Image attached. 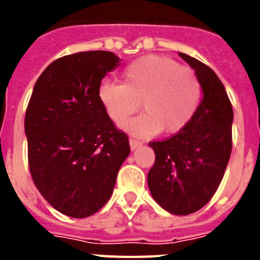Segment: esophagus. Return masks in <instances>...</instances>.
I'll use <instances>...</instances> for the list:
<instances>
[{"label": "esophagus", "mask_w": 260, "mask_h": 260, "mask_svg": "<svg viewBox=\"0 0 260 260\" xmlns=\"http://www.w3.org/2000/svg\"><path fill=\"white\" fill-rule=\"evenodd\" d=\"M141 142L137 141V139H134V138H130V148L132 150H135V148H138V147L141 146Z\"/></svg>", "instance_id": "obj_1"}]
</instances>
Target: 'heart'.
Wrapping results in <instances>:
<instances>
[{
  "mask_svg": "<svg viewBox=\"0 0 260 260\" xmlns=\"http://www.w3.org/2000/svg\"><path fill=\"white\" fill-rule=\"evenodd\" d=\"M123 83L103 82L98 98L105 113L122 126L142 108L146 113L126 125L138 137L164 132L177 134L189 125L198 109L202 86L190 69L174 59L146 56L135 59L122 71Z\"/></svg>",
  "mask_w": 260,
  "mask_h": 260,
  "instance_id": "b5f03b06",
  "label": "heart"
}]
</instances>
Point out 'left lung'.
I'll list each match as a JSON object with an SVG mask.
<instances>
[{
    "instance_id": "8db88e82",
    "label": "left lung",
    "mask_w": 260,
    "mask_h": 260,
    "mask_svg": "<svg viewBox=\"0 0 260 260\" xmlns=\"http://www.w3.org/2000/svg\"><path fill=\"white\" fill-rule=\"evenodd\" d=\"M180 57L195 70L203 99L183 130L148 143L156 158L147 181L158 206L173 215H189L211 201L224 177L232 152L233 108L212 69L185 53Z\"/></svg>"
}]
</instances>
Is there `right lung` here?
<instances>
[{
	"instance_id": "add662e5",
	"label": "right lung",
	"mask_w": 260,
	"mask_h": 260,
	"mask_svg": "<svg viewBox=\"0 0 260 260\" xmlns=\"http://www.w3.org/2000/svg\"><path fill=\"white\" fill-rule=\"evenodd\" d=\"M118 62L105 50L53 61L36 80L26 110L34 183L53 208L75 219L104 207L130 153L127 135L116 127L98 98L103 78Z\"/></svg>"
}]
</instances>
